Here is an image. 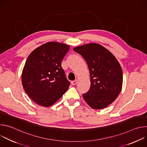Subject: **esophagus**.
<instances>
[{"mask_svg":"<svg viewBox=\"0 0 147 147\" xmlns=\"http://www.w3.org/2000/svg\"><path fill=\"white\" fill-rule=\"evenodd\" d=\"M77 82H78V80H75L74 81H72L71 82V85H72V86H74V85L77 84Z\"/></svg>","mask_w":147,"mask_h":147,"instance_id":"1","label":"esophagus"}]
</instances>
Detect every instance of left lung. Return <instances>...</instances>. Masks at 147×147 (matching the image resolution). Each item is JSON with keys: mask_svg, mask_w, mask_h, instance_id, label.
Segmentation results:
<instances>
[{"mask_svg": "<svg viewBox=\"0 0 147 147\" xmlns=\"http://www.w3.org/2000/svg\"><path fill=\"white\" fill-rule=\"evenodd\" d=\"M73 50L85 59L90 73V89L82 94L84 99L92 109L106 108L116 99L122 87L123 72L117 60L98 44H86Z\"/></svg>", "mask_w": 147, "mask_h": 147, "instance_id": "1", "label": "left lung"}]
</instances>
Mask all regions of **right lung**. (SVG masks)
Here are the masks:
<instances>
[{"instance_id": "obj_1", "label": "right lung", "mask_w": 147, "mask_h": 147, "mask_svg": "<svg viewBox=\"0 0 147 147\" xmlns=\"http://www.w3.org/2000/svg\"><path fill=\"white\" fill-rule=\"evenodd\" d=\"M69 48L67 45L49 42L28 56L22 72V84L38 105L50 107L67 91L70 82L61 63Z\"/></svg>"}]
</instances>
